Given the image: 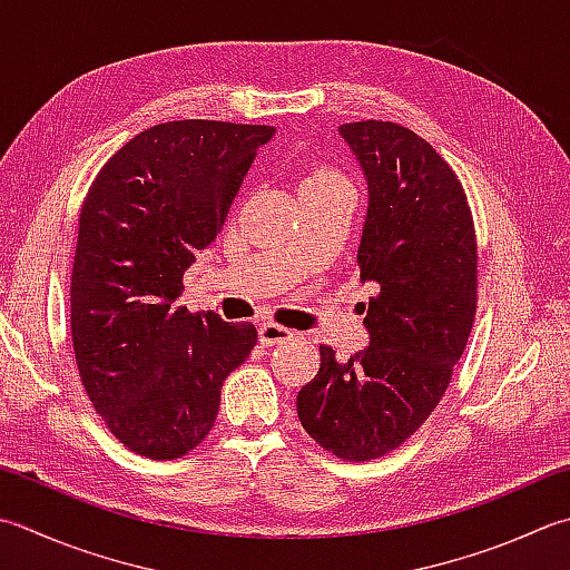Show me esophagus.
Returning <instances> with one entry per match:
<instances>
[{"label": "esophagus", "instance_id": "esophagus-1", "mask_svg": "<svg viewBox=\"0 0 570 570\" xmlns=\"http://www.w3.org/2000/svg\"><path fill=\"white\" fill-rule=\"evenodd\" d=\"M288 338H294V333L284 328V326H278V323L269 321V323H262V326H259V341L264 345H276V343L288 341Z\"/></svg>", "mask_w": 570, "mask_h": 570}]
</instances>
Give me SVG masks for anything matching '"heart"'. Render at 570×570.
<instances>
[{
    "label": "heart",
    "mask_w": 570,
    "mask_h": 570,
    "mask_svg": "<svg viewBox=\"0 0 570 570\" xmlns=\"http://www.w3.org/2000/svg\"><path fill=\"white\" fill-rule=\"evenodd\" d=\"M338 183H345L341 173L331 170V167H314V170L306 175V180H304V185H301V189L318 187V185H338Z\"/></svg>",
    "instance_id": "heart-1"
}]
</instances>
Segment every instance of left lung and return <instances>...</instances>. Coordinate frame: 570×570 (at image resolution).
I'll return each instance as SVG.
<instances>
[{
	"mask_svg": "<svg viewBox=\"0 0 570 570\" xmlns=\"http://www.w3.org/2000/svg\"><path fill=\"white\" fill-rule=\"evenodd\" d=\"M367 180L358 247L371 345L298 390L304 430L338 460L365 462L422 428L452 381L476 314V234L462 183L432 145L390 120L338 128Z\"/></svg>",
	"mask_w": 570,
	"mask_h": 570,
	"instance_id": "obj_1",
	"label": "left lung"
}]
</instances>
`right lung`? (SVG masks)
<instances>
[{
	"mask_svg": "<svg viewBox=\"0 0 570 570\" xmlns=\"http://www.w3.org/2000/svg\"><path fill=\"white\" fill-rule=\"evenodd\" d=\"M272 126L170 120L130 138L88 187L71 272V338L86 395L116 440L177 460L217 420L252 323L177 306Z\"/></svg>",
	"mask_w": 570,
	"mask_h": 570,
	"instance_id": "obj_1",
	"label": "right lung"
}]
</instances>
